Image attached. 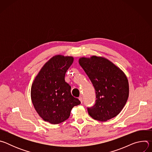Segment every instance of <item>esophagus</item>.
I'll list each match as a JSON object with an SVG mask.
<instances>
[{"label": "esophagus", "instance_id": "1", "mask_svg": "<svg viewBox=\"0 0 152 152\" xmlns=\"http://www.w3.org/2000/svg\"><path fill=\"white\" fill-rule=\"evenodd\" d=\"M79 100H80V102H81V103H82V102H83V100H82V97H80L79 98Z\"/></svg>", "mask_w": 152, "mask_h": 152}]
</instances>
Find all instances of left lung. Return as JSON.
<instances>
[{"instance_id": "obj_1", "label": "left lung", "mask_w": 152, "mask_h": 152, "mask_svg": "<svg viewBox=\"0 0 152 152\" xmlns=\"http://www.w3.org/2000/svg\"><path fill=\"white\" fill-rule=\"evenodd\" d=\"M79 64L91 81L96 94V103L88 108V114L100 121L116 117L129 97V82L125 73L102 56L81 57Z\"/></svg>"}]
</instances>
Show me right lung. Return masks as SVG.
<instances>
[{
    "label": "right lung",
    "instance_id": "1",
    "mask_svg": "<svg viewBox=\"0 0 152 152\" xmlns=\"http://www.w3.org/2000/svg\"><path fill=\"white\" fill-rule=\"evenodd\" d=\"M74 58L56 55L42 67L35 76L31 90L32 104L39 116L45 121L56 124L69 118L71 110L80 103L72 96L71 86L65 76Z\"/></svg>",
    "mask_w": 152,
    "mask_h": 152
}]
</instances>
